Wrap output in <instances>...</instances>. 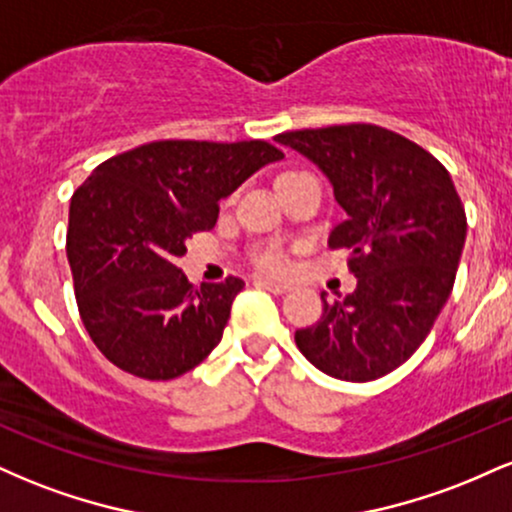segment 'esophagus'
<instances>
[{"instance_id":"34e87169","label":"esophagus","mask_w":512,"mask_h":512,"mask_svg":"<svg viewBox=\"0 0 512 512\" xmlns=\"http://www.w3.org/2000/svg\"><path fill=\"white\" fill-rule=\"evenodd\" d=\"M255 286H260V289H267L272 293H286L291 289L289 284H284V281H274V279H267V276H257L255 279Z\"/></svg>"}]
</instances>
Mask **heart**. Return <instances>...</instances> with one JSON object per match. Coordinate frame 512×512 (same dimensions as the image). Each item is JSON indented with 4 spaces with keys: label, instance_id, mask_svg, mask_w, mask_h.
I'll return each instance as SVG.
<instances>
[{
    "label": "heart",
    "instance_id": "obj_1",
    "mask_svg": "<svg viewBox=\"0 0 512 512\" xmlns=\"http://www.w3.org/2000/svg\"><path fill=\"white\" fill-rule=\"evenodd\" d=\"M257 264H260L262 269H267V272H279V269L284 267V252L279 248L264 250L262 255L257 257Z\"/></svg>",
    "mask_w": 512,
    "mask_h": 512
}]
</instances>
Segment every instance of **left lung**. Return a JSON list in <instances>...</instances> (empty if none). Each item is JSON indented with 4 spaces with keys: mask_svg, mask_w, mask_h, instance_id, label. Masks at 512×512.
Wrapping results in <instances>:
<instances>
[{
    "mask_svg": "<svg viewBox=\"0 0 512 512\" xmlns=\"http://www.w3.org/2000/svg\"><path fill=\"white\" fill-rule=\"evenodd\" d=\"M315 163L346 219L330 248L349 250L356 291L296 330L301 354L332 378L368 383L424 344L448 301L467 238V216L436 156L378 125H334L276 134Z\"/></svg>",
    "mask_w": 512,
    "mask_h": 512,
    "instance_id": "left-lung-1",
    "label": "left lung"
}]
</instances>
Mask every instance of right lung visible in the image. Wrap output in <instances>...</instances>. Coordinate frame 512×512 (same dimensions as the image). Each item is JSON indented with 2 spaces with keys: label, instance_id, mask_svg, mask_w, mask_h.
<instances>
[{
  "label": "right lung",
  "instance_id": "obj_1",
  "mask_svg": "<svg viewBox=\"0 0 512 512\" xmlns=\"http://www.w3.org/2000/svg\"><path fill=\"white\" fill-rule=\"evenodd\" d=\"M284 158L274 144L163 139L117 154L72 195L67 260L98 351L125 373L173 380L221 342L243 279L192 286L175 260L214 228L219 199Z\"/></svg>",
  "mask_w": 512,
  "mask_h": 512
}]
</instances>
